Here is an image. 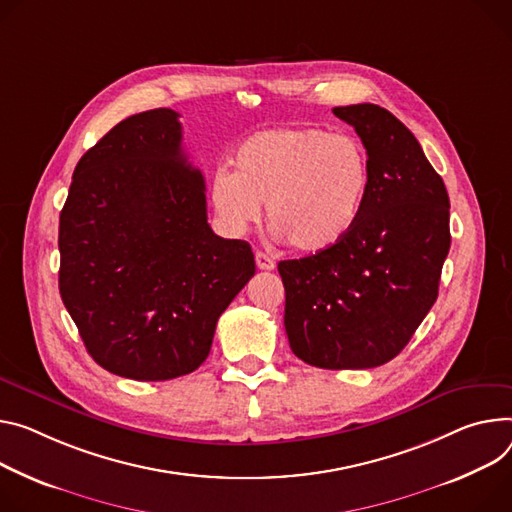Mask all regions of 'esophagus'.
I'll use <instances>...</instances> for the list:
<instances>
[{"label":"esophagus","instance_id":"esophagus-1","mask_svg":"<svg viewBox=\"0 0 512 512\" xmlns=\"http://www.w3.org/2000/svg\"><path fill=\"white\" fill-rule=\"evenodd\" d=\"M255 263H257V267L263 269V271H271V269L275 267V261H273L267 253H263V251H257V253H255Z\"/></svg>","mask_w":512,"mask_h":512}]
</instances>
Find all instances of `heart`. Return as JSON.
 <instances>
[{"mask_svg": "<svg viewBox=\"0 0 512 512\" xmlns=\"http://www.w3.org/2000/svg\"><path fill=\"white\" fill-rule=\"evenodd\" d=\"M218 167L210 202L220 222L243 235L261 220L300 253L339 245L357 224L371 183L369 157L347 134L318 128H267L251 134Z\"/></svg>", "mask_w": 512, "mask_h": 512, "instance_id": "obj_1", "label": "heart"}]
</instances>
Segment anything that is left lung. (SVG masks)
I'll use <instances>...</instances> for the list:
<instances>
[{
    "instance_id": "8db88e82",
    "label": "left lung",
    "mask_w": 512,
    "mask_h": 512,
    "mask_svg": "<svg viewBox=\"0 0 512 512\" xmlns=\"http://www.w3.org/2000/svg\"><path fill=\"white\" fill-rule=\"evenodd\" d=\"M355 128L371 183L361 216L329 251L280 261L296 357L322 369L394 359L437 300L449 253V196L414 134L386 108H333Z\"/></svg>"
}]
</instances>
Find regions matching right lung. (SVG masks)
Returning <instances> with one entry per match:
<instances>
[{"label": "right lung", "mask_w": 512, "mask_h": 512, "mask_svg": "<svg viewBox=\"0 0 512 512\" xmlns=\"http://www.w3.org/2000/svg\"><path fill=\"white\" fill-rule=\"evenodd\" d=\"M179 114L116 124L77 163L59 220V292L110 374L173 380L210 353L216 322L255 273L247 241L214 235Z\"/></svg>", "instance_id": "1"}]
</instances>
